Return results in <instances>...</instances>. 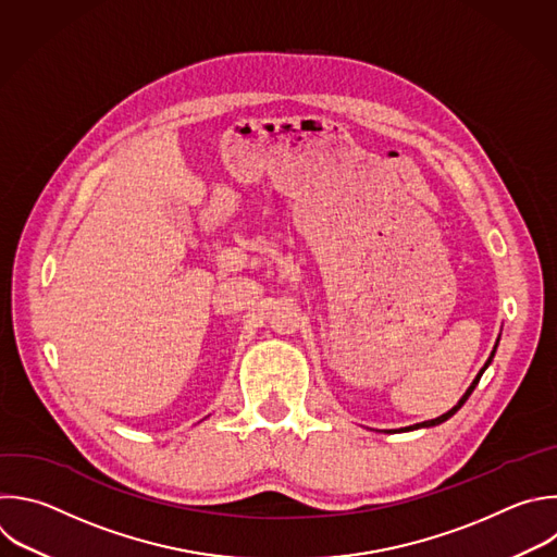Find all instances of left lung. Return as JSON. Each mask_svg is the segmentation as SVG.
<instances>
[{"instance_id": "obj_1", "label": "left lung", "mask_w": 557, "mask_h": 557, "mask_svg": "<svg viewBox=\"0 0 557 557\" xmlns=\"http://www.w3.org/2000/svg\"><path fill=\"white\" fill-rule=\"evenodd\" d=\"M496 343H498V341H496ZM494 351H496V345H494V349H492V354H490V358H487V362H485V367H487V364H490V362H492V358H494ZM485 367H483V369H481V372H479V376H476V379H474V383H472V385H470V389H468V392H466V394H463V398H461V400H459V403H457V405H455V407H453V409H450V411H448V413H444V416H440V418H435V420H426V422H422V424H416V426H409V429H420V426H435V424H442V422H446V420H448V418H453V416H455V413H457V411H459V409H461V407H463V403H466V400H468V398H470V394H472V392H474V387H476V385H479V381H481V376H483V372H485Z\"/></svg>"}]
</instances>
